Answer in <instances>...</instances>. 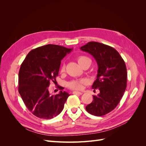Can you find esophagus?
Listing matches in <instances>:
<instances>
[{
  "label": "esophagus",
  "instance_id": "esophagus-1",
  "mask_svg": "<svg viewBox=\"0 0 146 146\" xmlns=\"http://www.w3.org/2000/svg\"><path fill=\"white\" fill-rule=\"evenodd\" d=\"M73 94H79V95H82L83 93L82 92H79V91H73Z\"/></svg>",
  "mask_w": 146,
  "mask_h": 146
}]
</instances>
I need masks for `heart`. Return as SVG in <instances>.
Wrapping results in <instances>:
<instances>
[{"label": "heart", "mask_w": 146, "mask_h": 146, "mask_svg": "<svg viewBox=\"0 0 146 146\" xmlns=\"http://www.w3.org/2000/svg\"><path fill=\"white\" fill-rule=\"evenodd\" d=\"M77 61L78 64H80L82 67L86 64L87 63H90L91 64V60L86 56H80L77 58ZM65 69V65L63 64L61 67V72H64ZM86 83V80L85 79H82L79 80H73L70 82L68 83V87L71 88L72 90H82L83 85Z\"/></svg>", "instance_id": "obj_1"}]
</instances>
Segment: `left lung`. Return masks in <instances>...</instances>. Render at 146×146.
Listing matches in <instances>:
<instances>
[{
    "instance_id": "left-lung-1",
    "label": "left lung",
    "mask_w": 146,
    "mask_h": 146,
    "mask_svg": "<svg viewBox=\"0 0 146 146\" xmlns=\"http://www.w3.org/2000/svg\"><path fill=\"white\" fill-rule=\"evenodd\" d=\"M80 49L89 53L98 66L96 80L92 88H99L100 93L86 107V111L96 116H104L115 108L127 87V68L124 61L114 48L91 41Z\"/></svg>"
}]
</instances>
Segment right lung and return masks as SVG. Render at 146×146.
Here are the masks:
<instances>
[{
	"mask_svg": "<svg viewBox=\"0 0 146 146\" xmlns=\"http://www.w3.org/2000/svg\"><path fill=\"white\" fill-rule=\"evenodd\" d=\"M72 50L63 46L47 44L31 50L19 72L18 91L27 108L38 117L54 118L62 111L70 96L58 86V94L50 93V82L56 81L61 61Z\"/></svg>",
	"mask_w": 146,
	"mask_h": 146,
	"instance_id": "obj_1",
	"label": "right lung"
}]
</instances>
